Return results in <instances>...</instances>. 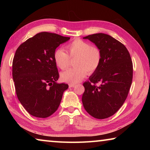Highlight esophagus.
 <instances>
[{"label":"esophagus","instance_id":"obj_1","mask_svg":"<svg viewBox=\"0 0 150 150\" xmlns=\"http://www.w3.org/2000/svg\"><path fill=\"white\" fill-rule=\"evenodd\" d=\"M75 86V84H69V87H70V88H72V87H74Z\"/></svg>","mask_w":150,"mask_h":150}]
</instances>
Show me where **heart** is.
<instances>
[{
	"label": "heart",
	"mask_w": 150,
	"mask_h": 150,
	"mask_svg": "<svg viewBox=\"0 0 150 150\" xmlns=\"http://www.w3.org/2000/svg\"><path fill=\"white\" fill-rule=\"evenodd\" d=\"M65 51L57 49L54 59L58 67L65 69L69 65L70 58H74L75 67L62 73L61 78L65 82L75 84L88 73H92L99 67L102 61V54L97 47L91 46L89 43L76 39L65 45Z\"/></svg>",
	"instance_id": "obj_1"
}]
</instances>
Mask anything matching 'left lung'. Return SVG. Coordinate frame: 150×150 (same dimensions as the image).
I'll return each mask as SVG.
<instances>
[{
  "label": "left lung",
  "instance_id": "8db88e82",
  "mask_svg": "<svg viewBox=\"0 0 150 150\" xmlns=\"http://www.w3.org/2000/svg\"><path fill=\"white\" fill-rule=\"evenodd\" d=\"M83 39L100 50L102 61L90 76V82L83 83V105L93 117L105 119L115 115L126 99L132 81V62L125 45L110 35L98 33ZM98 82L97 87L95 83Z\"/></svg>",
  "mask_w": 150,
  "mask_h": 150
}]
</instances>
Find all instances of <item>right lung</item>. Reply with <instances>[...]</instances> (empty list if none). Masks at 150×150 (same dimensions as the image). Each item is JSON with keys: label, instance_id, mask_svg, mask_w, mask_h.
<instances>
[{"label": "right lung", "instance_id": "1", "mask_svg": "<svg viewBox=\"0 0 150 150\" xmlns=\"http://www.w3.org/2000/svg\"><path fill=\"white\" fill-rule=\"evenodd\" d=\"M70 39L40 32L18 47L12 62L17 97L30 115L47 118L59 107L67 84L57 83L59 73L54 59L56 48Z\"/></svg>", "mask_w": 150, "mask_h": 150}]
</instances>
